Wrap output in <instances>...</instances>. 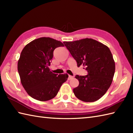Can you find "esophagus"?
Wrapping results in <instances>:
<instances>
[{
	"label": "esophagus",
	"instance_id": "obj_1",
	"mask_svg": "<svg viewBox=\"0 0 133 133\" xmlns=\"http://www.w3.org/2000/svg\"><path fill=\"white\" fill-rule=\"evenodd\" d=\"M73 78V76H71L70 75H69V78H68V80H70Z\"/></svg>",
	"mask_w": 133,
	"mask_h": 133
}]
</instances>
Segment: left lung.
Wrapping results in <instances>:
<instances>
[{"label":"left lung","mask_w":133,"mask_h":133,"mask_svg":"<svg viewBox=\"0 0 133 133\" xmlns=\"http://www.w3.org/2000/svg\"><path fill=\"white\" fill-rule=\"evenodd\" d=\"M63 43L77 66H83L88 72L85 76H75L79 81L78 86L73 89L76 97L86 102L99 99L109 89L115 72V62L109 48L91 38Z\"/></svg>","instance_id":"obj_1"}]
</instances>
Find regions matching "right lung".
Segmentation results:
<instances>
[{
	"label": "right lung",
	"instance_id": "obj_1",
	"mask_svg": "<svg viewBox=\"0 0 133 133\" xmlns=\"http://www.w3.org/2000/svg\"><path fill=\"white\" fill-rule=\"evenodd\" d=\"M61 46L64 44L60 41L42 37L30 42L22 51L18 62L21 82L27 94L35 99H51L67 80V74L57 75L49 67L54 50Z\"/></svg>",
	"mask_w": 133,
	"mask_h": 133
}]
</instances>
